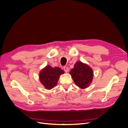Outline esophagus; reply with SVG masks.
<instances>
[{
    "label": "esophagus",
    "mask_w": 128,
    "mask_h": 128,
    "mask_svg": "<svg viewBox=\"0 0 128 128\" xmlns=\"http://www.w3.org/2000/svg\"><path fill=\"white\" fill-rule=\"evenodd\" d=\"M64 70L66 72H68V71H69V68L66 66H64Z\"/></svg>",
    "instance_id": "esophagus-1"
}]
</instances>
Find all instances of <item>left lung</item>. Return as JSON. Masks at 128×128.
Segmentation results:
<instances>
[{"label":"left lung","instance_id":"1","mask_svg":"<svg viewBox=\"0 0 128 128\" xmlns=\"http://www.w3.org/2000/svg\"><path fill=\"white\" fill-rule=\"evenodd\" d=\"M70 74L76 86L82 89L90 86L94 76L91 68L81 61L77 62L74 64V67L71 70Z\"/></svg>","mask_w":128,"mask_h":128}]
</instances>
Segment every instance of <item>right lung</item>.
<instances>
[{
  "label": "right lung",
  "instance_id": "1",
  "mask_svg": "<svg viewBox=\"0 0 128 128\" xmlns=\"http://www.w3.org/2000/svg\"><path fill=\"white\" fill-rule=\"evenodd\" d=\"M64 73L63 70L58 67L47 65L40 71V80L46 89L51 90L56 86L59 76Z\"/></svg>",
  "mask_w": 128,
  "mask_h": 128
}]
</instances>
